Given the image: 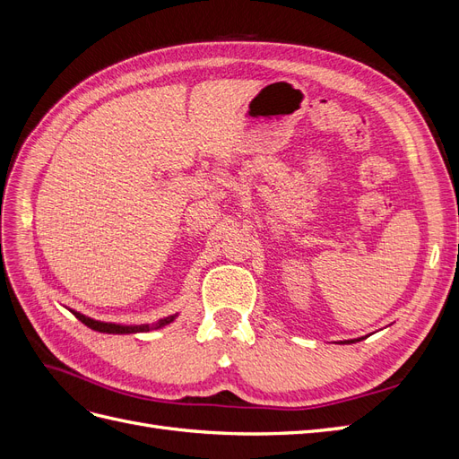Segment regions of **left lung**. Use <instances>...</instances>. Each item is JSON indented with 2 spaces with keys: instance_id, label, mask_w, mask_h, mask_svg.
Instances as JSON below:
<instances>
[{
  "instance_id": "obj_1",
  "label": "left lung",
  "mask_w": 459,
  "mask_h": 459,
  "mask_svg": "<svg viewBox=\"0 0 459 459\" xmlns=\"http://www.w3.org/2000/svg\"><path fill=\"white\" fill-rule=\"evenodd\" d=\"M364 339V337H362ZM359 339H351V341H341V344H351V342H358Z\"/></svg>"
}]
</instances>
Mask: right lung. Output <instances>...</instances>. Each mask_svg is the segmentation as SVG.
<instances>
[{
  "label": "right lung",
  "instance_id": "right-lung-1",
  "mask_svg": "<svg viewBox=\"0 0 459 459\" xmlns=\"http://www.w3.org/2000/svg\"><path fill=\"white\" fill-rule=\"evenodd\" d=\"M71 312L80 319L82 324L88 325L90 329L100 331V333H113V335H130V333H145V331H152V329H160L164 325L172 324L174 319L178 317V314L169 316V317H162V319H159L157 324H152V325H149V324H143V325H120V324H110V322H97V319L88 317V316L80 314L76 310H71Z\"/></svg>",
  "mask_w": 459,
  "mask_h": 459
}]
</instances>
